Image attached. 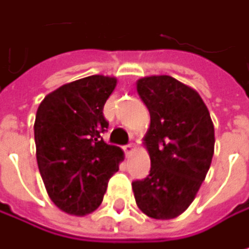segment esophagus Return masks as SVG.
<instances>
[{
	"mask_svg": "<svg viewBox=\"0 0 249 249\" xmlns=\"http://www.w3.org/2000/svg\"><path fill=\"white\" fill-rule=\"evenodd\" d=\"M136 149V144L134 143H128L127 146H124V152H125L127 155H130V153H133V150Z\"/></svg>",
	"mask_w": 249,
	"mask_h": 249,
	"instance_id": "34e87169",
	"label": "esophagus"
}]
</instances>
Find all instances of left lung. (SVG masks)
I'll use <instances>...</instances> for the list:
<instances>
[{"mask_svg": "<svg viewBox=\"0 0 249 249\" xmlns=\"http://www.w3.org/2000/svg\"><path fill=\"white\" fill-rule=\"evenodd\" d=\"M137 93L150 113L144 137L150 171L133 181L134 198L146 215L174 218L205 180L214 155V125L201 96L173 76L142 78Z\"/></svg>", "mask_w": 249, "mask_h": 249, "instance_id": "left-lung-1", "label": "left lung"}]
</instances>
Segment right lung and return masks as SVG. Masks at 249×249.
Instances as JSON below:
<instances>
[{"mask_svg":"<svg viewBox=\"0 0 249 249\" xmlns=\"http://www.w3.org/2000/svg\"><path fill=\"white\" fill-rule=\"evenodd\" d=\"M115 87V78L87 76L50 93L36 110L38 168L48 196L68 214L93 213L119 170L124 152L102 137L109 127L103 107Z\"/></svg>","mask_w":249,"mask_h":249,"instance_id":"obj_1","label":"right lung"}]
</instances>
